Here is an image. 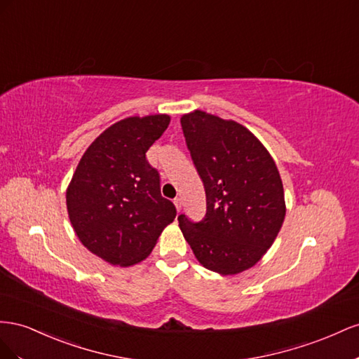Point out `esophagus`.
Instances as JSON below:
<instances>
[{"label":"esophagus","mask_w":359,"mask_h":359,"mask_svg":"<svg viewBox=\"0 0 359 359\" xmlns=\"http://www.w3.org/2000/svg\"><path fill=\"white\" fill-rule=\"evenodd\" d=\"M174 204H176V209L180 212V209H182V198H179V197L174 198Z\"/></svg>","instance_id":"esophagus-1"}]
</instances>
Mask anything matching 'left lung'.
I'll return each mask as SVG.
<instances>
[{
    "instance_id": "obj_1",
    "label": "left lung",
    "mask_w": 359,
    "mask_h": 359,
    "mask_svg": "<svg viewBox=\"0 0 359 359\" xmlns=\"http://www.w3.org/2000/svg\"><path fill=\"white\" fill-rule=\"evenodd\" d=\"M182 130L206 191L198 222L179 215L183 236L206 269L233 275L271 248L284 217L280 172L262 142L242 125L203 111L183 116Z\"/></svg>"
}]
</instances>
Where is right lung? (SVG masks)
Instances as JSON below:
<instances>
[{
	"label": "right lung",
	"instance_id": "obj_1",
	"mask_svg": "<svg viewBox=\"0 0 359 359\" xmlns=\"http://www.w3.org/2000/svg\"><path fill=\"white\" fill-rule=\"evenodd\" d=\"M170 125L165 114L129 117L91 142L66 192L69 218L84 247L111 264L144 260L176 206L161 196L146 153Z\"/></svg>",
	"mask_w": 359,
	"mask_h": 359
}]
</instances>
